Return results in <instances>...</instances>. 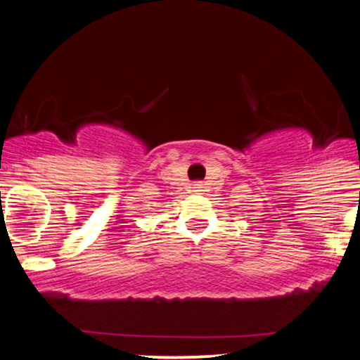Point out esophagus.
I'll use <instances>...</instances> for the list:
<instances>
[{
	"label": "esophagus",
	"mask_w": 360,
	"mask_h": 360,
	"mask_svg": "<svg viewBox=\"0 0 360 360\" xmlns=\"http://www.w3.org/2000/svg\"><path fill=\"white\" fill-rule=\"evenodd\" d=\"M191 189H193L194 194H203V191H205V184H203V183H194V184L191 186Z\"/></svg>",
	"instance_id": "1"
}]
</instances>
